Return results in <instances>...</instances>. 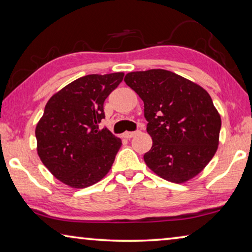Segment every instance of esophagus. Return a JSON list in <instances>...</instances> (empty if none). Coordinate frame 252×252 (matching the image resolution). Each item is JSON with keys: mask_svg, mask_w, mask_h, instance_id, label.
I'll use <instances>...</instances> for the list:
<instances>
[{"mask_svg": "<svg viewBox=\"0 0 252 252\" xmlns=\"http://www.w3.org/2000/svg\"><path fill=\"white\" fill-rule=\"evenodd\" d=\"M138 133V131H133V132H125V133H123V136H125L126 139H131V138H133V136Z\"/></svg>", "mask_w": 252, "mask_h": 252, "instance_id": "esophagus-1", "label": "esophagus"}]
</instances>
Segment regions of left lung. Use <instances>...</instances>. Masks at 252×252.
Returning a JSON list of instances; mask_svg holds the SVG:
<instances>
[{
    "label": "left lung",
    "mask_w": 252,
    "mask_h": 252,
    "mask_svg": "<svg viewBox=\"0 0 252 252\" xmlns=\"http://www.w3.org/2000/svg\"><path fill=\"white\" fill-rule=\"evenodd\" d=\"M125 82L144 103L152 147L143 159L158 176L186 182L210 162L219 144L221 118L200 85L171 71L130 72Z\"/></svg>",
    "instance_id": "obj_1"
}]
</instances>
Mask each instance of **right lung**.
<instances>
[{
  "label": "right lung",
  "instance_id": "obj_1",
  "mask_svg": "<svg viewBox=\"0 0 252 252\" xmlns=\"http://www.w3.org/2000/svg\"><path fill=\"white\" fill-rule=\"evenodd\" d=\"M125 73L89 74L51 97L35 129L37 155L60 181L81 189L100 181L112 167L121 140L99 125L106 97Z\"/></svg>",
  "mask_w": 252,
  "mask_h": 252
}]
</instances>
